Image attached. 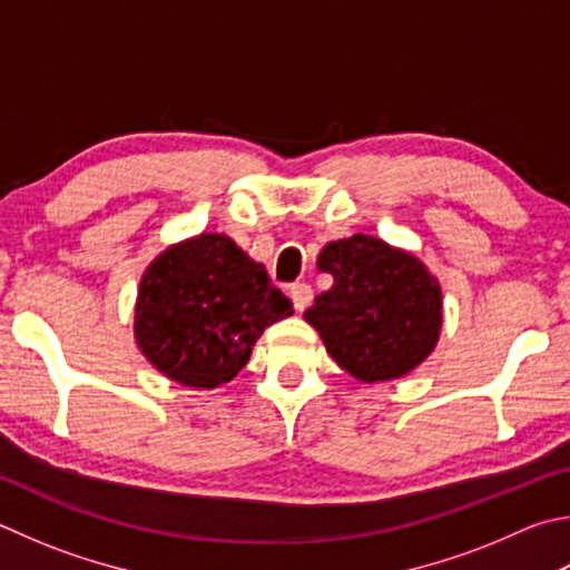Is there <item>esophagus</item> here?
Returning <instances> with one entry per match:
<instances>
[{"mask_svg":"<svg viewBox=\"0 0 570 570\" xmlns=\"http://www.w3.org/2000/svg\"><path fill=\"white\" fill-rule=\"evenodd\" d=\"M288 296H292V304L296 312H304V308L314 302V292L308 284H294L288 288Z\"/></svg>","mask_w":570,"mask_h":570,"instance_id":"obj_1","label":"esophagus"}]
</instances>
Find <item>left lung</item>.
Here are the masks:
<instances>
[{
    "label": "left lung",
    "mask_w": 570,
    "mask_h": 570,
    "mask_svg": "<svg viewBox=\"0 0 570 570\" xmlns=\"http://www.w3.org/2000/svg\"><path fill=\"white\" fill-rule=\"evenodd\" d=\"M318 272L334 286L304 318L336 364L364 384L411 374L436 348L443 326L439 278L419 256L371 234L324 246Z\"/></svg>",
    "instance_id": "left-lung-1"
}]
</instances>
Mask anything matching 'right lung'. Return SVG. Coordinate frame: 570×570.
Returning a JSON list of instances; mask_svg holds the SVG:
<instances>
[{
	"label": "right lung",
	"instance_id": "add662e5",
	"mask_svg": "<svg viewBox=\"0 0 570 570\" xmlns=\"http://www.w3.org/2000/svg\"><path fill=\"white\" fill-rule=\"evenodd\" d=\"M292 314L262 264L204 232L167 246L141 274L134 341L169 381L216 389L246 366L266 326Z\"/></svg>",
	"mask_w": 570,
	"mask_h": 570
}]
</instances>
